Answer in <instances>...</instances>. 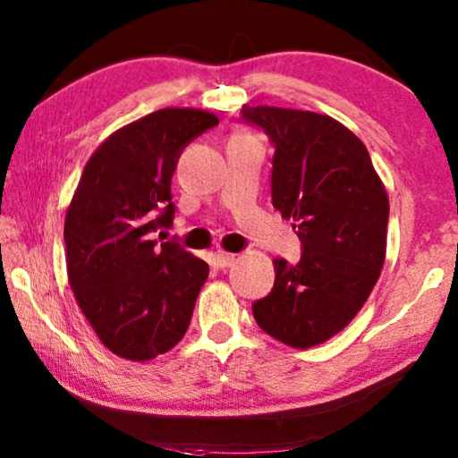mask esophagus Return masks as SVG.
I'll list each match as a JSON object with an SVG mask.
<instances>
[{"instance_id":"esophagus-1","label":"esophagus","mask_w":458,"mask_h":458,"mask_svg":"<svg viewBox=\"0 0 458 458\" xmlns=\"http://www.w3.org/2000/svg\"><path fill=\"white\" fill-rule=\"evenodd\" d=\"M234 261H236V257L230 255V252H224V250H217L216 252V263H217V267H220V269L232 267V265H234Z\"/></svg>"}]
</instances>
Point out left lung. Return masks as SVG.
Masks as SVG:
<instances>
[{"label": "left lung", "instance_id": "8db88e82", "mask_svg": "<svg viewBox=\"0 0 458 458\" xmlns=\"http://www.w3.org/2000/svg\"><path fill=\"white\" fill-rule=\"evenodd\" d=\"M241 121L273 146L271 201L302 244L300 261L273 259L276 284L252 302L265 333L292 347L331 339L370 296L386 252L388 197L370 154L327 114L242 106Z\"/></svg>", "mask_w": 458, "mask_h": 458}]
</instances>
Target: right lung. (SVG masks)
<instances>
[{"instance_id": "1", "label": "right lung", "mask_w": 458, "mask_h": 458, "mask_svg": "<svg viewBox=\"0 0 458 458\" xmlns=\"http://www.w3.org/2000/svg\"><path fill=\"white\" fill-rule=\"evenodd\" d=\"M217 123L197 108L129 123L88 160L67 209L70 285L98 339L125 360L160 356L189 329L209 265L154 232L173 226L170 181L182 149Z\"/></svg>"}]
</instances>
